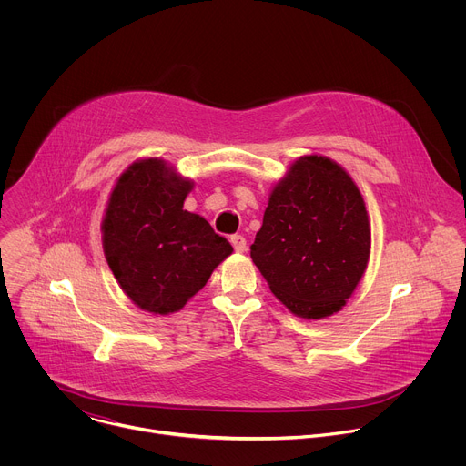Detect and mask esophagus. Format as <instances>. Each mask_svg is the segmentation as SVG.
I'll return each mask as SVG.
<instances>
[{
	"label": "esophagus",
	"instance_id": "1",
	"mask_svg": "<svg viewBox=\"0 0 466 466\" xmlns=\"http://www.w3.org/2000/svg\"><path fill=\"white\" fill-rule=\"evenodd\" d=\"M230 243H232V247H234L236 252H245V250H247V239H245L243 236H239V234L232 236V238H230Z\"/></svg>",
	"mask_w": 466,
	"mask_h": 466
}]
</instances>
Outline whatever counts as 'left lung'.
Returning <instances> with one entry per match:
<instances>
[{"instance_id": "left-lung-1", "label": "left lung", "mask_w": 466, "mask_h": 466, "mask_svg": "<svg viewBox=\"0 0 466 466\" xmlns=\"http://www.w3.org/2000/svg\"><path fill=\"white\" fill-rule=\"evenodd\" d=\"M369 254V216L352 177L320 155L295 160L250 245L273 295L308 320L334 315L360 284Z\"/></svg>"}]
</instances>
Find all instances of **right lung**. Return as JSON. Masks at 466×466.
Segmentation results:
<instances>
[{
    "mask_svg": "<svg viewBox=\"0 0 466 466\" xmlns=\"http://www.w3.org/2000/svg\"><path fill=\"white\" fill-rule=\"evenodd\" d=\"M193 189L166 160L144 158L117 178L101 232L108 268L138 308L167 315L205 288L232 245L184 210Z\"/></svg>",
    "mask_w": 466,
    "mask_h": 466,
    "instance_id": "obj_1",
    "label": "right lung"
}]
</instances>
